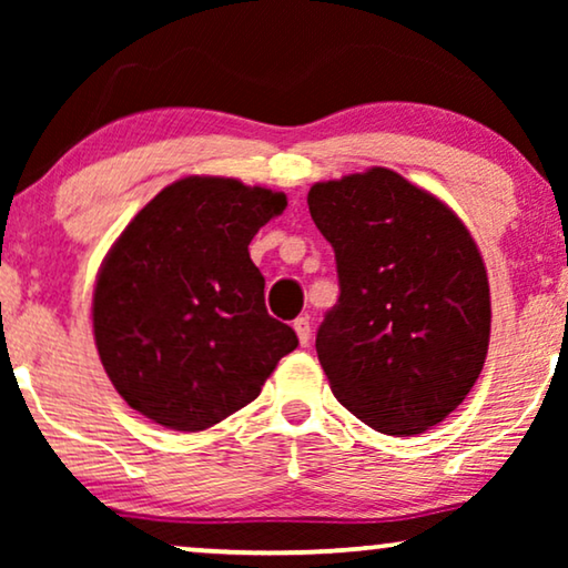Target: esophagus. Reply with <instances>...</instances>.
<instances>
[{
	"mask_svg": "<svg viewBox=\"0 0 568 568\" xmlns=\"http://www.w3.org/2000/svg\"><path fill=\"white\" fill-rule=\"evenodd\" d=\"M294 331H297L300 344H302V346H307V344H310V338H313V328H310V321H307V317H297V321H294Z\"/></svg>",
	"mask_w": 568,
	"mask_h": 568,
	"instance_id": "1",
	"label": "esophagus"
}]
</instances>
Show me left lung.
<instances>
[{
  "instance_id": "1",
  "label": "left lung",
  "mask_w": 568,
  "mask_h": 568,
  "mask_svg": "<svg viewBox=\"0 0 568 568\" xmlns=\"http://www.w3.org/2000/svg\"><path fill=\"white\" fill-rule=\"evenodd\" d=\"M307 206L338 268V302L315 338L333 395L390 437L445 422L476 385L491 333L468 227L387 168L315 183Z\"/></svg>"
}]
</instances>
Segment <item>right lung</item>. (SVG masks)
Wrapping results in <instances>:
<instances>
[{
	"label": "right lung",
	"mask_w": 568,
	"mask_h": 568,
	"mask_svg": "<svg viewBox=\"0 0 568 568\" xmlns=\"http://www.w3.org/2000/svg\"><path fill=\"white\" fill-rule=\"evenodd\" d=\"M286 209L284 193L189 175L121 232L92 294L100 362L154 424L204 432L258 398L297 333L268 315L247 245Z\"/></svg>",
	"instance_id": "right-lung-1"
}]
</instances>
